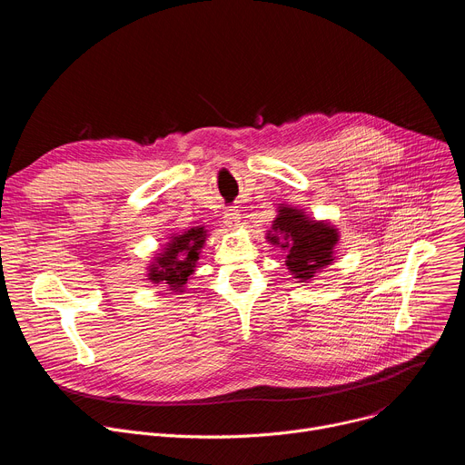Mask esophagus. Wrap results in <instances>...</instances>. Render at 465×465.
<instances>
[{
    "mask_svg": "<svg viewBox=\"0 0 465 465\" xmlns=\"http://www.w3.org/2000/svg\"><path fill=\"white\" fill-rule=\"evenodd\" d=\"M223 219H224V224H226L228 228H237L239 223H241V213H239L237 210H226L224 215H223Z\"/></svg>",
    "mask_w": 465,
    "mask_h": 465,
    "instance_id": "obj_1",
    "label": "esophagus"
}]
</instances>
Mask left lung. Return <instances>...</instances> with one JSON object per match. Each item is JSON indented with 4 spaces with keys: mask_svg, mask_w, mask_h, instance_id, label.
<instances>
[{
    "mask_svg": "<svg viewBox=\"0 0 465 465\" xmlns=\"http://www.w3.org/2000/svg\"><path fill=\"white\" fill-rule=\"evenodd\" d=\"M280 208L282 210L272 230H269L267 239L285 250V264L296 280H312L316 272L333 261V248L339 242V232L329 223L309 219L300 210H292L283 204Z\"/></svg>",
    "mask_w": 465,
    "mask_h": 465,
    "instance_id": "8db88e82",
    "label": "left lung"
}]
</instances>
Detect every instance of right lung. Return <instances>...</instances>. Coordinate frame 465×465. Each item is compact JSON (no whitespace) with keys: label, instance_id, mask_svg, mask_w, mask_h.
I'll return each mask as SVG.
<instances>
[{"label":"right lung","instance_id":"add662e5","mask_svg":"<svg viewBox=\"0 0 465 465\" xmlns=\"http://www.w3.org/2000/svg\"><path fill=\"white\" fill-rule=\"evenodd\" d=\"M204 242V226L191 228L182 235H173L163 253H158L149 267V280L153 283H165L173 292H182L189 276L194 272V264Z\"/></svg>","mask_w":465,"mask_h":465}]
</instances>
